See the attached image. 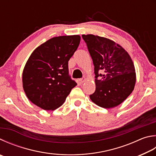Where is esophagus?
Instances as JSON below:
<instances>
[{
  "label": "esophagus",
  "mask_w": 156,
  "mask_h": 156,
  "mask_svg": "<svg viewBox=\"0 0 156 156\" xmlns=\"http://www.w3.org/2000/svg\"><path fill=\"white\" fill-rule=\"evenodd\" d=\"M86 80H87L86 77H83V78L80 79V80H79V81H80V83H83L84 81H86Z\"/></svg>",
  "instance_id": "obj_1"
}]
</instances>
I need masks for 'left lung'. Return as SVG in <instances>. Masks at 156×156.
I'll list each match as a JSON object with an SVG mask.
<instances>
[{
    "label": "left lung",
    "instance_id": "8db88e82",
    "mask_svg": "<svg viewBox=\"0 0 156 156\" xmlns=\"http://www.w3.org/2000/svg\"><path fill=\"white\" fill-rule=\"evenodd\" d=\"M91 56L95 74V91L90 99L96 105L111 108L131 94L136 83L135 67L128 52L114 41L103 37L83 35ZM99 70L103 72L98 74ZM101 76L102 79L97 78Z\"/></svg>",
    "mask_w": 156,
    "mask_h": 156
}]
</instances>
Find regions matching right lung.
I'll return each mask as SVG.
<instances>
[{"label": "right lung", "instance_id": "add662e5", "mask_svg": "<svg viewBox=\"0 0 156 156\" xmlns=\"http://www.w3.org/2000/svg\"><path fill=\"white\" fill-rule=\"evenodd\" d=\"M80 35L51 38L33 51L22 73V85L31 102L45 110L63 105L77 85L69 76L68 61L80 44Z\"/></svg>", "mask_w": 156, "mask_h": 156}]
</instances>
